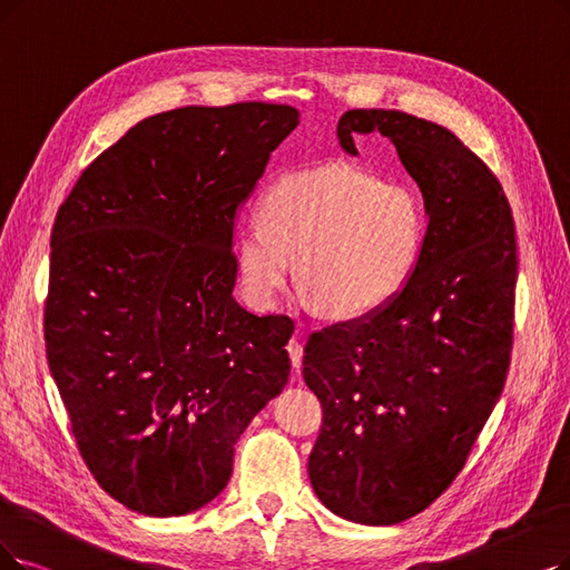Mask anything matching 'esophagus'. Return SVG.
I'll use <instances>...</instances> for the list:
<instances>
[{"label":"esophagus","mask_w":570,"mask_h":570,"mask_svg":"<svg viewBox=\"0 0 570 570\" xmlns=\"http://www.w3.org/2000/svg\"><path fill=\"white\" fill-rule=\"evenodd\" d=\"M287 353H289V360H292V367H294V372H299V370H302V357H304V344H302V332H299V330L294 332V336L289 338Z\"/></svg>","instance_id":"esophagus-1"}]
</instances>
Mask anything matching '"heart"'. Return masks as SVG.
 <instances>
[{
    "instance_id": "obj_1",
    "label": "heart",
    "mask_w": 570,
    "mask_h": 570,
    "mask_svg": "<svg viewBox=\"0 0 570 570\" xmlns=\"http://www.w3.org/2000/svg\"><path fill=\"white\" fill-rule=\"evenodd\" d=\"M428 234L421 194L346 164L278 177L243 226L238 273L247 302L276 306L297 262V283L336 321L389 306L412 281Z\"/></svg>"
}]
</instances>
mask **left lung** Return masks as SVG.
I'll return each instance as SVG.
<instances>
[{
	"label": "left lung",
	"mask_w": 570,
	"mask_h": 570,
	"mask_svg": "<svg viewBox=\"0 0 570 570\" xmlns=\"http://www.w3.org/2000/svg\"><path fill=\"white\" fill-rule=\"evenodd\" d=\"M370 132L414 177L428 234L389 306L306 341L304 381L323 404L308 476L334 514L391 527L456 480L503 393L517 243L498 177L451 130L397 109H348L336 126L348 154Z\"/></svg>",
	"instance_id": "1"
}]
</instances>
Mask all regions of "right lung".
<instances>
[{"label":"right lung","mask_w":570,"mask_h":570,"mask_svg":"<svg viewBox=\"0 0 570 570\" xmlns=\"http://www.w3.org/2000/svg\"><path fill=\"white\" fill-rule=\"evenodd\" d=\"M289 105L181 107L132 126L51 232L43 338L81 459L132 512L187 514L289 376L287 315L234 299L240 203L297 128Z\"/></svg>","instance_id":"1"}]
</instances>
